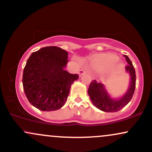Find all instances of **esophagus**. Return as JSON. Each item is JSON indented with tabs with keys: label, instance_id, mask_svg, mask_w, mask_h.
Here are the masks:
<instances>
[{
	"label": "esophagus",
	"instance_id": "obj_1",
	"mask_svg": "<svg viewBox=\"0 0 152 152\" xmlns=\"http://www.w3.org/2000/svg\"><path fill=\"white\" fill-rule=\"evenodd\" d=\"M85 73H86V70L83 69H80L79 71V76H82V75L83 74H85Z\"/></svg>",
	"mask_w": 152,
	"mask_h": 152
}]
</instances>
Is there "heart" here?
<instances>
[{
  "label": "heart",
  "instance_id": "heart-1",
  "mask_svg": "<svg viewBox=\"0 0 152 152\" xmlns=\"http://www.w3.org/2000/svg\"><path fill=\"white\" fill-rule=\"evenodd\" d=\"M117 60H118V58H117L116 56L110 55V56L102 57L100 59H99L98 62L105 64H112L116 62Z\"/></svg>",
  "mask_w": 152,
  "mask_h": 152
}]
</instances>
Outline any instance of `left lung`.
<instances>
[{
  "label": "left lung",
  "instance_id": "8db88e82",
  "mask_svg": "<svg viewBox=\"0 0 152 152\" xmlns=\"http://www.w3.org/2000/svg\"><path fill=\"white\" fill-rule=\"evenodd\" d=\"M124 57L128 62L125 68L130 75V83L127 93L122 98L119 99H111L102 84L97 83L96 80H92L88 88V93L94 106L105 112H116L121 110L131 100L135 92L136 84L135 68L127 55H124Z\"/></svg>",
  "mask_w": 152,
  "mask_h": 152
}]
</instances>
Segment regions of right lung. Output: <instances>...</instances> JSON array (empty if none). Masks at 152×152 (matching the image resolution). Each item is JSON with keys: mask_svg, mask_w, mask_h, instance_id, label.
I'll use <instances>...</instances> for the list:
<instances>
[{"mask_svg": "<svg viewBox=\"0 0 152 152\" xmlns=\"http://www.w3.org/2000/svg\"><path fill=\"white\" fill-rule=\"evenodd\" d=\"M68 53L57 46L42 48L31 55L23 72L26 98L41 111H55L66 102L70 88L78 74L64 70Z\"/></svg>", "mask_w": 152, "mask_h": 152, "instance_id": "right-lung-1", "label": "right lung"}]
</instances>
